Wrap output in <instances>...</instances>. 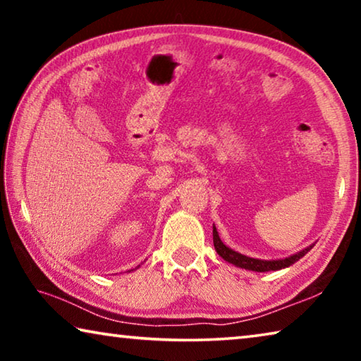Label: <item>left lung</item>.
<instances>
[{
    "label": "left lung",
    "mask_w": 361,
    "mask_h": 361,
    "mask_svg": "<svg viewBox=\"0 0 361 361\" xmlns=\"http://www.w3.org/2000/svg\"><path fill=\"white\" fill-rule=\"evenodd\" d=\"M213 245H215L216 253L221 256L224 261L231 262V264L242 269H248V271H255V272H267V271H279V269H285L291 264H295L296 261L301 259L302 256L314 247V243L312 245H309L307 248L301 250L299 253L291 255L288 258H283V259H269V261L256 259V258H250V256L242 255L239 252H234V250L229 247H226L221 242V239H219L216 228L213 226Z\"/></svg>",
    "instance_id": "left-lung-1"
}]
</instances>
